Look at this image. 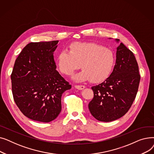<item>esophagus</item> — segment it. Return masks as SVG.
Returning a JSON list of instances; mask_svg holds the SVG:
<instances>
[{
	"mask_svg": "<svg viewBox=\"0 0 154 154\" xmlns=\"http://www.w3.org/2000/svg\"><path fill=\"white\" fill-rule=\"evenodd\" d=\"M75 87L78 90H83L84 88H85V85H75Z\"/></svg>",
	"mask_w": 154,
	"mask_h": 154,
	"instance_id": "34e87169",
	"label": "esophagus"
}]
</instances>
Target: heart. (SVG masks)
Segmentation results:
<instances>
[{
  "label": "heart",
  "mask_w": 154,
  "mask_h": 154,
  "mask_svg": "<svg viewBox=\"0 0 154 154\" xmlns=\"http://www.w3.org/2000/svg\"><path fill=\"white\" fill-rule=\"evenodd\" d=\"M115 62L112 50L95 43L72 44L70 51L63 49L57 56L58 67L63 74H72L82 64L83 70L74 79L78 82L90 80L94 84L102 82L110 76Z\"/></svg>",
  "instance_id": "heart-1"
}]
</instances>
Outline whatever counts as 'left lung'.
Masks as SVG:
<instances>
[{
    "label": "left lung",
    "instance_id": "8db88e82",
    "mask_svg": "<svg viewBox=\"0 0 154 154\" xmlns=\"http://www.w3.org/2000/svg\"><path fill=\"white\" fill-rule=\"evenodd\" d=\"M116 40L118 42L119 39ZM140 80L138 63L133 52L120 43L112 74L104 82L92 87L94 98L88 103L91 114L106 122L124 116L135 99Z\"/></svg>",
    "mask_w": 154,
    "mask_h": 154
}]
</instances>
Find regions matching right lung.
Here are the masks:
<instances>
[{
    "instance_id": "1",
    "label": "right lung",
    "mask_w": 154,
    "mask_h": 154,
    "mask_svg": "<svg viewBox=\"0 0 154 154\" xmlns=\"http://www.w3.org/2000/svg\"><path fill=\"white\" fill-rule=\"evenodd\" d=\"M59 40L30 42L16 59L11 74L14 100L30 119L49 122L62 109L61 97L71 85L57 71L54 52Z\"/></svg>"
}]
</instances>
